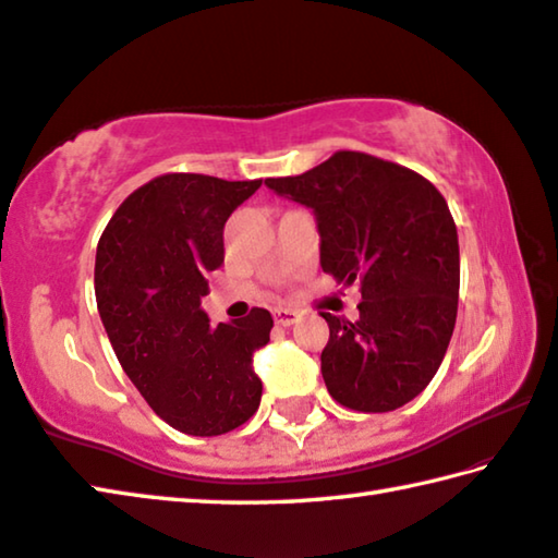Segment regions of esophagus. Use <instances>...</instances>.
I'll return each mask as SVG.
<instances>
[{
	"mask_svg": "<svg viewBox=\"0 0 558 558\" xmlns=\"http://www.w3.org/2000/svg\"><path fill=\"white\" fill-rule=\"evenodd\" d=\"M272 319H276V324H280V327H292V324L300 319V314L292 310H276L272 312Z\"/></svg>",
	"mask_w": 558,
	"mask_h": 558,
	"instance_id": "esophagus-1",
	"label": "esophagus"
}]
</instances>
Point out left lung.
Segmentation results:
<instances>
[{
  "label": "left lung",
  "mask_w": 558,
  "mask_h": 558,
  "mask_svg": "<svg viewBox=\"0 0 558 558\" xmlns=\"http://www.w3.org/2000/svg\"><path fill=\"white\" fill-rule=\"evenodd\" d=\"M266 185L314 211L322 270L361 282L356 322L322 312L331 398L359 412L417 398L441 366L459 310V234L447 199L414 170L359 150Z\"/></svg>",
  "instance_id": "8db88e82"
}]
</instances>
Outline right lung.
Instances as JSON below:
<instances>
[{
	"instance_id": "right-lung-1",
	"label": "right lung",
	"mask_w": 558,
	"mask_h": 558,
	"mask_svg": "<svg viewBox=\"0 0 558 558\" xmlns=\"http://www.w3.org/2000/svg\"><path fill=\"white\" fill-rule=\"evenodd\" d=\"M260 180L168 173L131 192L97 244L95 295L121 368L170 427L192 437L236 429L260 404L253 353L268 310L211 327L199 307L225 263V225Z\"/></svg>"
}]
</instances>
